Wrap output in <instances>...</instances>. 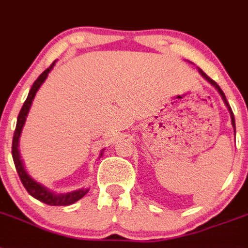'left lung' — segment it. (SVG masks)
Instances as JSON below:
<instances>
[{
	"instance_id": "obj_1",
	"label": "left lung",
	"mask_w": 248,
	"mask_h": 248,
	"mask_svg": "<svg viewBox=\"0 0 248 248\" xmlns=\"http://www.w3.org/2000/svg\"><path fill=\"white\" fill-rule=\"evenodd\" d=\"M198 70H199V73H201V76L203 77V78H204L205 80H208V82L211 83V84L213 85L214 88L217 89V91H218V93H219V94H220V97H222V99H223L224 105H226V107L228 108V111H230V114H231V121H232V126H233L234 134H236V122H234V116H233V112H232V109H231V106L228 105V102H227V99H226V95H224L223 91H222V89H220V87H219V85H218L217 83L214 82L213 79H211V78H209V77H208L207 74H205V73L203 72V70H202V69H199V68H198Z\"/></svg>"
}]
</instances>
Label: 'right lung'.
Segmentation results:
<instances>
[{
	"instance_id": "right-lung-1",
	"label": "right lung",
	"mask_w": 248,
	"mask_h": 248,
	"mask_svg": "<svg viewBox=\"0 0 248 248\" xmlns=\"http://www.w3.org/2000/svg\"><path fill=\"white\" fill-rule=\"evenodd\" d=\"M54 65H55V62L46 70H44L40 76H39V78L35 80L32 87H31L30 92H29L28 98H26V101H25L24 106L21 108V111L18 113L17 124H16V128H15L14 134V140H12V157H14L16 171H17L18 176L21 179V183L24 184L25 189L28 190V193L31 197H34L35 199L43 202V203H45L47 205H70L73 203L78 202L79 199H82L88 193L89 189H79V190L70 191V193H65V194H57L54 191H50L44 185L35 182L34 179L31 178L28 172H26V170L24 168V164H22L21 156H20V151H18V140H20V136H21L22 127H24L25 121H26L28 113L30 111V107L32 105V101L35 98V94H36V92L41 87V84L45 82V79L47 78V74L50 73V70L53 69ZM102 155H103V150H102V153L99 156Z\"/></svg>"
}]
</instances>
